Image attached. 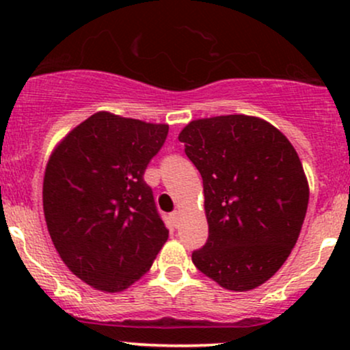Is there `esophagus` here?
I'll return each instance as SVG.
<instances>
[{"label": "esophagus", "instance_id": "esophagus-1", "mask_svg": "<svg viewBox=\"0 0 350 350\" xmlns=\"http://www.w3.org/2000/svg\"><path fill=\"white\" fill-rule=\"evenodd\" d=\"M179 211H174L171 214V219H172V222H174V226H178V222H179Z\"/></svg>", "mask_w": 350, "mask_h": 350}]
</instances>
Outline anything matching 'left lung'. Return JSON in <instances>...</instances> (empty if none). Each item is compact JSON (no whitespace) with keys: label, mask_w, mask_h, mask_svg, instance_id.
<instances>
[{"label":"left lung","mask_w":350,"mask_h":350,"mask_svg":"<svg viewBox=\"0 0 350 350\" xmlns=\"http://www.w3.org/2000/svg\"><path fill=\"white\" fill-rule=\"evenodd\" d=\"M179 142L202 176L208 239L192 263L220 286L248 291L286 262L308 211L298 152L265 120H194Z\"/></svg>","instance_id":"left-lung-1"}]
</instances>
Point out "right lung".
I'll return each mask as SVG.
<instances>
[{"mask_svg":"<svg viewBox=\"0 0 350 350\" xmlns=\"http://www.w3.org/2000/svg\"><path fill=\"white\" fill-rule=\"evenodd\" d=\"M167 131V124L98 111L74 128L47 163V230L69 270L97 290H126L167 240L143 178Z\"/></svg>","mask_w":350,"mask_h":350,"instance_id":"right-lung-1","label":"right lung"}]
</instances>
